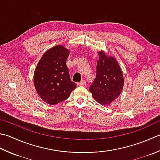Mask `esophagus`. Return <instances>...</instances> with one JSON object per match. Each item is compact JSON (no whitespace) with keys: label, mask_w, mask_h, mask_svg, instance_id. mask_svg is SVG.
<instances>
[{"label":"esophagus","mask_w":160,"mask_h":160,"mask_svg":"<svg viewBox=\"0 0 160 160\" xmlns=\"http://www.w3.org/2000/svg\"><path fill=\"white\" fill-rule=\"evenodd\" d=\"M86 84V81L84 80H82V81H81L80 82L78 83V86H84Z\"/></svg>","instance_id":"esophagus-1"}]
</instances>
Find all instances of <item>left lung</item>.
<instances>
[{
  "instance_id": "1",
  "label": "left lung",
  "mask_w": 160,
  "mask_h": 160,
  "mask_svg": "<svg viewBox=\"0 0 160 160\" xmlns=\"http://www.w3.org/2000/svg\"><path fill=\"white\" fill-rule=\"evenodd\" d=\"M96 76L89 92L93 98L102 105H108L117 99L123 90L124 78L119 64L113 56L103 51L98 52Z\"/></svg>"
}]
</instances>
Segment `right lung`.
Here are the masks:
<instances>
[{
  "label": "right lung",
  "instance_id": "1",
  "mask_svg": "<svg viewBox=\"0 0 160 160\" xmlns=\"http://www.w3.org/2000/svg\"><path fill=\"white\" fill-rule=\"evenodd\" d=\"M70 51L62 45L50 48L42 55L34 73V85L39 96L48 105L67 100L76 87L67 66Z\"/></svg>",
  "mask_w": 160,
  "mask_h": 160
}]
</instances>
